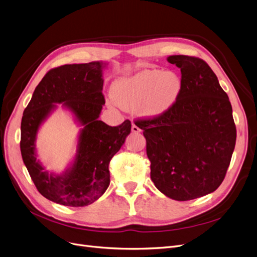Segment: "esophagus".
<instances>
[{"instance_id": "esophagus-1", "label": "esophagus", "mask_w": 257, "mask_h": 257, "mask_svg": "<svg viewBox=\"0 0 257 257\" xmlns=\"http://www.w3.org/2000/svg\"><path fill=\"white\" fill-rule=\"evenodd\" d=\"M131 130H132V132H134V134H139V132H141V129H140V127H138V126L136 125V123H132Z\"/></svg>"}]
</instances>
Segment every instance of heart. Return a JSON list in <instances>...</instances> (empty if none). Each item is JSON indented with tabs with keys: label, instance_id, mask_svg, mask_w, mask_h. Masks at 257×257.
I'll return each instance as SVG.
<instances>
[{
	"label": "heart",
	"instance_id": "1",
	"mask_svg": "<svg viewBox=\"0 0 257 257\" xmlns=\"http://www.w3.org/2000/svg\"><path fill=\"white\" fill-rule=\"evenodd\" d=\"M181 80L172 72L147 69L118 79L113 85V96L120 106L139 110L147 116H159L174 106Z\"/></svg>",
	"mask_w": 257,
	"mask_h": 257
}]
</instances>
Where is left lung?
Here are the masks:
<instances>
[{
	"label": "left lung",
	"instance_id": "obj_1",
	"mask_svg": "<svg viewBox=\"0 0 257 257\" xmlns=\"http://www.w3.org/2000/svg\"><path fill=\"white\" fill-rule=\"evenodd\" d=\"M181 71V91L162 115L139 118L143 129L150 178L178 201L193 200L219 187L236 143L232 106L217 76L194 56L167 58Z\"/></svg>",
	"mask_w": 257,
	"mask_h": 257
}]
</instances>
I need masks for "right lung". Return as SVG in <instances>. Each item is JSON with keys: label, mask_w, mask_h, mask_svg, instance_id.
Here are the masks:
<instances>
[{"label": "right lung", "mask_w": 257, "mask_h": 257, "mask_svg": "<svg viewBox=\"0 0 257 257\" xmlns=\"http://www.w3.org/2000/svg\"><path fill=\"white\" fill-rule=\"evenodd\" d=\"M102 62L65 64L47 72L37 85L21 121L20 148L23 162L38 192L49 200L66 206L94 202L110 184V161L131 131V121L111 127L98 119L104 96ZM64 102L85 127L72 168L63 176L44 172L36 160L37 128L54 106Z\"/></svg>", "instance_id": "obj_1"}]
</instances>
